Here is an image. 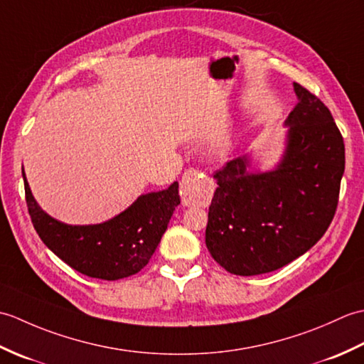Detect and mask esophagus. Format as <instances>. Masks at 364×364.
I'll use <instances>...</instances> for the list:
<instances>
[{
    "mask_svg": "<svg viewBox=\"0 0 364 364\" xmlns=\"http://www.w3.org/2000/svg\"><path fill=\"white\" fill-rule=\"evenodd\" d=\"M181 196L191 203H208L213 196V181L200 170L189 168L183 175Z\"/></svg>",
    "mask_w": 364,
    "mask_h": 364,
    "instance_id": "1",
    "label": "esophagus"
}]
</instances>
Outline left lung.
Instances as JSON below:
<instances>
[{
	"label": "left lung",
	"mask_w": 364,
	"mask_h": 364,
	"mask_svg": "<svg viewBox=\"0 0 364 364\" xmlns=\"http://www.w3.org/2000/svg\"><path fill=\"white\" fill-rule=\"evenodd\" d=\"M288 144L270 172H250L247 156L214 173L206 247L230 274L259 275L308 252L330 227L344 173V141L328 107L294 82Z\"/></svg>",
	"instance_id": "8db88e82"
}]
</instances>
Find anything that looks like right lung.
Here are the masks:
<instances>
[{
	"mask_svg": "<svg viewBox=\"0 0 364 364\" xmlns=\"http://www.w3.org/2000/svg\"><path fill=\"white\" fill-rule=\"evenodd\" d=\"M25 196L31 222L48 249L72 269L114 282L137 274L156 250L175 208L178 183L166 191L139 197L128 210L97 225H67L41 210L26 181Z\"/></svg>",
	"mask_w": 364,
	"mask_h": 364,
	"instance_id": "add662e5",
	"label": "right lung"
}]
</instances>
